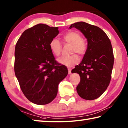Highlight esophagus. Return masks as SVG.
<instances>
[{
	"label": "esophagus",
	"mask_w": 128,
	"mask_h": 128,
	"mask_svg": "<svg viewBox=\"0 0 128 128\" xmlns=\"http://www.w3.org/2000/svg\"><path fill=\"white\" fill-rule=\"evenodd\" d=\"M68 71L69 74H70L71 73V68H68Z\"/></svg>",
	"instance_id": "esophagus-1"
}]
</instances>
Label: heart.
<instances>
[{
  "label": "heart",
  "mask_w": 128,
  "mask_h": 128,
  "mask_svg": "<svg viewBox=\"0 0 128 128\" xmlns=\"http://www.w3.org/2000/svg\"><path fill=\"white\" fill-rule=\"evenodd\" d=\"M62 39L64 42L71 45L72 53H77L83 56L86 53L88 49V43L86 39L82 37L80 33L76 30H70L63 36ZM50 49L54 55L58 56L61 54L62 45L58 39H53L49 44ZM79 60V56L73 54L70 56H63L58 59V62L66 66H72L77 64Z\"/></svg>",
  "instance_id": "heart-1"
}]
</instances>
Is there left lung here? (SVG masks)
I'll list each match as a JSON object with an SVG mask.
<instances>
[{
  "instance_id": "obj_1",
  "label": "left lung",
  "mask_w": 128,
  "mask_h": 128,
  "mask_svg": "<svg viewBox=\"0 0 128 128\" xmlns=\"http://www.w3.org/2000/svg\"><path fill=\"white\" fill-rule=\"evenodd\" d=\"M81 31L88 40V49L83 60L72 73H77L80 81L76 86L78 95L85 100L100 97L108 86L114 64L111 42L103 30L84 22L72 24Z\"/></svg>"
}]
</instances>
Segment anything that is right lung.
<instances>
[{"instance_id": "add662e5", "label": "right lung", "mask_w": 128, "mask_h": 128, "mask_svg": "<svg viewBox=\"0 0 128 128\" xmlns=\"http://www.w3.org/2000/svg\"><path fill=\"white\" fill-rule=\"evenodd\" d=\"M58 28L42 24L34 26L24 31L15 46V76L24 96L36 104L51 102L60 82L68 74L67 67L56 62L49 46L59 33Z\"/></svg>"}]
</instances>
